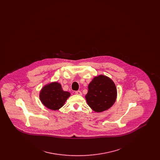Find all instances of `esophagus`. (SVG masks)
I'll use <instances>...</instances> for the list:
<instances>
[{
	"instance_id": "34e87169",
	"label": "esophagus",
	"mask_w": 160,
	"mask_h": 160,
	"mask_svg": "<svg viewBox=\"0 0 160 160\" xmlns=\"http://www.w3.org/2000/svg\"><path fill=\"white\" fill-rule=\"evenodd\" d=\"M75 93L77 94V95H82V92L80 91H76Z\"/></svg>"
}]
</instances>
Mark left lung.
<instances>
[{"label":"left lung","instance_id":"left-lung-1","mask_svg":"<svg viewBox=\"0 0 160 160\" xmlns=\"http://www.w3.org/2000/svg\"><path fill=\"white\" fill-rule=\"evenodd\" d=\"M117 90L113 82L108 77H95L88 86L85 98L88 105L96 112L107 110L114 104Z\"/></svg>","mask_w":160,"mask_h":160}]
</instances>
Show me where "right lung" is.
<instances>
[{"label":"right lung","mask_w":160,"mask_h":160,"mask_svg":"<svg viewBox=\"0 0 160 160\" xmlns=\"http://www.w3.org/2000/svg\"><path fill=\"white\" fill-rule=\"evenodd\" d=\"M69 96L68 92L63 91L61 84L55 82L45 86L40 92L39 98L46 107L56 110L63 106Z\"/></svg>","instance_id":"add662e5"}]
</instances>
